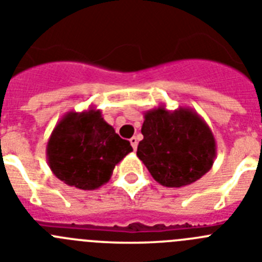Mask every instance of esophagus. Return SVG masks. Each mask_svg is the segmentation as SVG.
<instances>
[{
	"mask_svg": "<svg viewBox=\"0 0 262 262\" xmlns=\"http://www.w3.org/2000/svg\"><path fill=\"white\" fill-rule=\"evenodd\" d=\"M129 143H131V145H133L134 149H136V148H138V138H136V136H133V138L129 139Z\"/></svg>",
	"mask_w": 262,
	"mask_h": 262,
	"instance_id": "obj_1",
	"label": "esophagus"
}]
</instances>
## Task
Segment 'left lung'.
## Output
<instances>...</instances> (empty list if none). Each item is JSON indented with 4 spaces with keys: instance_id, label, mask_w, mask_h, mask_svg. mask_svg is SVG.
I'll return each mask as SVG.
<instances>
[{
    "instance_id": "obj_1",
    "label": "left lung",
    "mask_w": 262,
    "mask_h": 262,
    "mask_svg": "<svg viewBox=\"0 0 262 262\" xmlns=\"http://www.w3.org/2000/svg\"><path fill=\"white\" fill-rule=\"evenodd\" d=\"M142 134L144 138L136 155L163 186H186L212 168L216 156L215 138L193 108L169 111L159 106L145 111Z\"/></svg>"
}]
</instances>
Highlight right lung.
<instances>
[{
    "instance_id": "1",
    "label": "right lung",
    "mask_w": 262,
    "mask_h": 262,
    "mask_svg": "<svg viewBox=\"0 0 262 262\" xmlns=\"http://www.w3.org/2000/svg\"><path fill=\"white\" fill-rule=\"evenodd\" d=\"M133 147L115 134L101 110L68 111L47 143V161L60 181L81 190H94L110 180L115 165Z\"/></svg>"
}]
</instances>
